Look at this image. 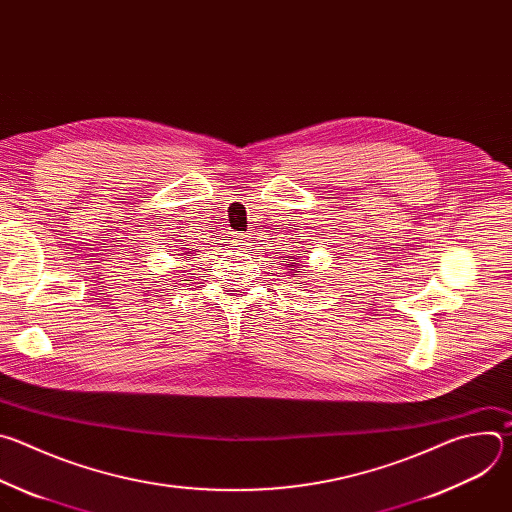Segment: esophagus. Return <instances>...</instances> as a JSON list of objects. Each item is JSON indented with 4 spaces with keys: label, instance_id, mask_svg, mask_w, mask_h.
<instances>
[{
    "label": "esophagus",
    "instance_id": "obj_1",
    "mask_svg": "<svg viewBox=\"0 0 512 512\" xmlns=\"http://www.w3.org/2000/svg\"><path fill=\"white\" fill-rule=\"evenodd\" d=\"M233 243H235L237 247H245V245H247V237H245V235H235Z\"/></svg>",
    "mask_w": 512,
    "mask_h": 512
}]
</instances>
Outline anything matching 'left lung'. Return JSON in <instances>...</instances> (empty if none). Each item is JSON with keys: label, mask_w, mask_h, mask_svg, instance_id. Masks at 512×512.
<instances>
[{"label": "left lung", "mask_w": 512, "mask_h": 512, "mask_svg": "<svg viewBox=\"0 0 512 512\" xmlns=\"http://www.w3.org/2000/svg\"><path fill=\"white\" fill-rule=\"evenodd\" d=\"M294 275H296V273H294Z\"/></svg>", "instance_id": "1"}]
</instances>
